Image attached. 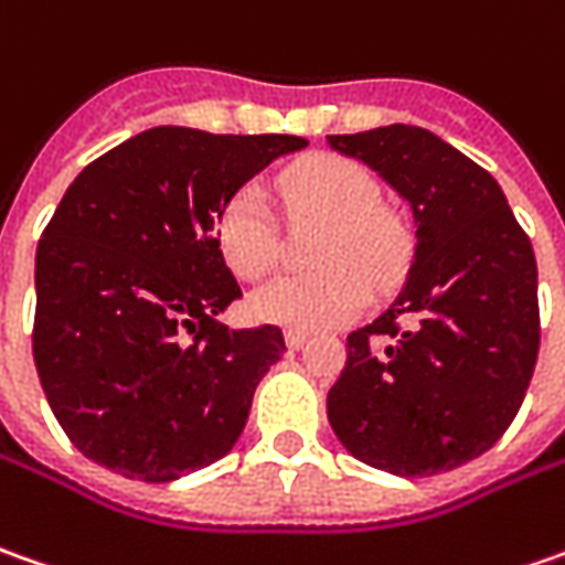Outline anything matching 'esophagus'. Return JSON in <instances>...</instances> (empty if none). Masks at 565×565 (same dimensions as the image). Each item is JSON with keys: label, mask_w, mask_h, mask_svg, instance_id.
<instances>
[{"label": "esophagus", "mask_w": 565, "mask_h": 565, "mask_svg": "<svg viewBox=\"0 0 565 565\" xmlns=\"http://www.w3.org/2000/svg\"><path fill=\"white\" fill-rule=\"evenodd\" d=\"M308 344V335L305 332H286V348L289 351H301Z\"/></svg>", "instance_id": "esophagus-1"}]
</instances>
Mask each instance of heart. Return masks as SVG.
I'll use <instances>...</instances> for the list:
<instances>
[{"instance_id": "heart-1", "label": "heart", "mask_w": 565, "mask_h": 565, "mask_svg": "<svg viewBox=\"0 0 565 565\" xmlns=\"http://www.w3.org/2000/svg\"><path fill=\"white\" fill-rule=\"evenodd\" d=\"M282 195L291 214L323 217L327 233L317 245L323 270L282 276L252 295L257 320L286 329L339 327L361 313L376 286H388L407 257V233L392 211L380 207V183L358 161L313 154L282 173ZM217 245L238 279H260L276 267L279 236L270 199L257 183L242 185L217 217Z\"/></svg>"}]
</instances>
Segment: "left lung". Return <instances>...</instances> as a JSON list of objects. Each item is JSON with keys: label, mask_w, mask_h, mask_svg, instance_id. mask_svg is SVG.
Listing matches in <instances>:
<instances>
[{"label": "left lung", "mask_w": 565, "mask_h": 565, "mask_svg": "<svg viewBox=\"0 0 565 565\" xmlns=\"http://www.w3.org/2000/svg\"><path fill=\"white\" fill-rule=\"evenodd\" d=\"M407 204L414 257L385 313L348 335L327 414L351 457L435 476L486 454L539 361V267L498 180L435 132L327 136Z\"/></svg>", "instance_id": "8db88e82"}]
</instances>
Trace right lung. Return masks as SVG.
Segmentation results:
<instances>
[{
	"label": "right lung",
	"mask_w": 565,
	"mask_h": 565,
	"mask_svg": "<svg viewBox=\"0 0 565 565\" xmlns=\"http://www.w3.org/2000/svg\"><path fill=\"white\" fill-rule=\"evenodd\" d=\"M301 136L151 130L67 185L36 248L33 361L74 448L127 479L173 482L226 457L286 342L230 329L242 298L217 245L223 204Z\"/></svg>",
	"instance_id": "1"
}]
</instances>
